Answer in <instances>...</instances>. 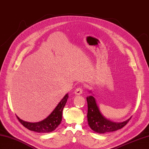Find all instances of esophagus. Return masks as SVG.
<instances>
[{"label": "esophagus", "mask_w": 149, "mask_h": 149, "mask_svg": "<svg viewBox=\"0 0 149 149\" xmlns=\"http://www.w3.org/2000/svg\"><path fill=\"white\" fill-rule=\"evenodd\" d=\"M83 93V89L82 87H79L78 88H77L75 91V94L76 95H80V94H82Z\"/></svg>", "instance_id": "34e87169"}]
</instances>
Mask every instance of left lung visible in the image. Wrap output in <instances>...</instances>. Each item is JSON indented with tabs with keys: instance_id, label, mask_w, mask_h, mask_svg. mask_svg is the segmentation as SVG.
<instances>
[{
	"instance_id": "obj_1",
	"label": "left lung",
	"mask_w": 149,
	"mask_h": 149,
	"mask_svg": "<svg viewBox=\"0 0 149 149\" xmlns=\"http://www.w3.org/2000/svg\"><path fill=\"white\" fill-rule=\"evenodd\" d=\"M86 99L88 106L87 115V121L90 128L95 132L105 133L118 130L127 125L131 119V118H130L128 120L121 123H116L110 121L106 119L101 113L94 96H89Z\"/></svg>"
}]
</instances>
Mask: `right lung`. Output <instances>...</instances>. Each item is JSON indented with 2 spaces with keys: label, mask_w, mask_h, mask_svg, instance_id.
Segmentation results:
<instances>
[{
  "label": "right lung",
  "mask_w": 149,
  "mask_h": 149,
  "mask_svg": "<svg viewBox=\"0 0 149 149\" xmlns=\"http://www.w3.org/2000/svg\"><path fill=\"white\" fill-rule=\"evenodd\" d=\"M68 98V95L67 94L51 114L47 118L41 121L36 122V123H30V122L24 121L21 120L18 116H17V118L20 123L29 130L38 133L52 132L55 130L62 121L63 109L66 104Z\"/></svg>",
  "instance_id": "add662e5"
}]
</instances>
